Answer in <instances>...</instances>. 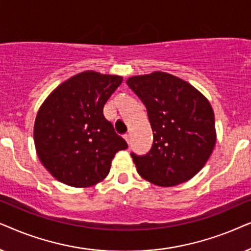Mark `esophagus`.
Returning <instances> with one entry per match:
<instances>
[{
  "label": "esophagus",
  "mask_w": 251,
  "mask_h": 251,
  "mask_svg": "<svg viewBox=\"0 0 251 251\" xmlns=\"http://www.w3.org/2000/svg\"><path fill=\"white\" fill-rule=\"evenodd\" d=\"M124 139L126 140V142L129 143V141H131V133H126V134L124 135Z\"/></svg>",
  "instance_id": "obj_1"
}]
</instances>
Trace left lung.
I'll return each mask as SVG.
<instances>
[{
  "instance_id": "left-lung-1",
  "label": "left lung",
  "mask_w": 251,
  "mask_h": 251,
  "mask_svg": "<svg viewBox=\"0 0 251 251\" xmlns=\"http://www.w3.org/2000/svg\"><path fill=\"white\" fill-rule=\"evenodd\" d=\"M126 83L146 105L153 133L148 153H131L139 175L160 187L192 179L216 145L210 102L190 83L166 72L134 75Z\"/></svg>"
}]
</instances>
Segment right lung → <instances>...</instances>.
<instances>
[{
  "instance_id": "1",
  "label": "right lung",
  "mask_w": 251,
  "mask_h": 251,
  "mask_svg": "<svg viewBox=\"0 0 251 251\" xmlns=\"http://www.w3.org/2000/svg\"><path fill=\"white\" fill-rule=\"evenodd\" d=\"M122 82L119 75L81 72L53 89L40 106L36 153L58 181L78 188L96 185L109 175L116 152L128 147L103 115Z\"/></svg>"
}]
</instances>
